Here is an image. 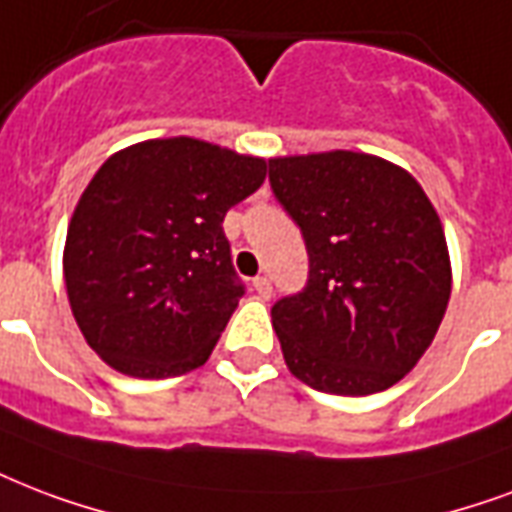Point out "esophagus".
Masks as SVG:
<instances>
[{
	"instance_id": "34e87169",
	"label": "esophagus",
	"mask_w": 512,
	"mask_h": 512,
	"mask_svg": "<svg viewBox=\"0 0 512 512\" xmlns=\"http://www.w3.org/2000/svg\"><path fill=\"white\" fill-rule=\"evenodd\" d=\"M252 290L257 292V298H260V300H268V298H271V292H273L271 279H268V276H257L255 282H252Z\"/></svg>"
}]
</instances>
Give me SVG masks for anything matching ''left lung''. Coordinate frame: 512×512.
<instances>
[{
	"mask_svg": "<svg viewBox=\"0 0 512 512\" xmlns=\"http://www.w3.org/2000/svg\"><path fill=\"white\" fill-rule=\"evenodd\" d=\"M268 169L311 265L306 290L271 308L287 368L330 395L395 386L424 357L451 298L435 206L411 171L370 152L279 155Z\"/></svg>",
	"mask_w": 512,
	"mask_h": 512,
	"instance_id": "left-lung-1",
	"label": "left lung"
}]
</instances>
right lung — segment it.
Masks as SVG:
<instances>
[{
    "mask_svg": "<svg viewBox=\"0 0 512 512\" xmlns=\"http://www.w3.org/2000/svg\"><path fill=\"white\" fill-rule=\"evenodd\" d=\"M265 158L195 136L147 139L101 163L66 228L72 317L101 360L134 378L201 368L244 295L222 220Z\"/></svg>",
    "mask_w": 512,
    "mask_h": 512,
    "instance_id": "1",
    "label": "right lung"
}]
</instances>
